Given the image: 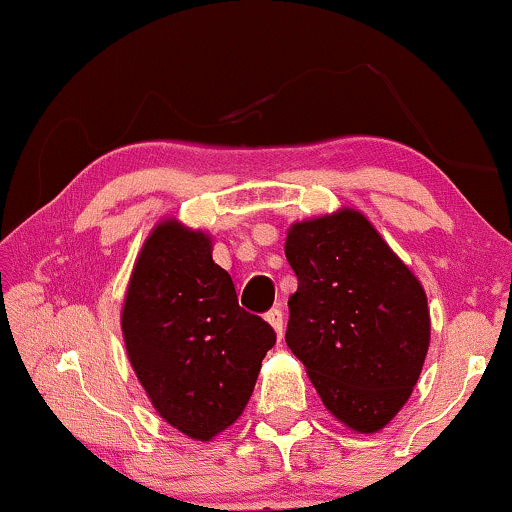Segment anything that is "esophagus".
Instances as JSON below:
<instances>
[{"label":"esophagus","instance_id":"obj_1","mask_svg":"<svg viewBox=\"0 0 512 512\" xmlns=\"http://www.w3.org/2000/svg\"><path fill=\"white\" fill-rule=\"evenodd\" d=\"M265 321L272 326V331L277 333V338H282L284 335V317H282V310H270L268 314H265Z\"/></svg>","mask_w":512,"mask_h":512}]
</instances>
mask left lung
<instances>
[{
  "label": "left lung",
  "instance_id": "obj_1",
  "mask_svg": "<svg viewBox=\"0 0 512 512\" xmlns=\"http://www.w3.org/2000/svg\"><path fill=\"white\" fill-rule=\"evenodd\" d=\"M284 254L298 277L286 345L338 422L382 431L408 403L429 352L422 282L352 207L291 223Z\"/></svg>",
  "mask_w": 512,
  "mask_h": 512
}]
</instances>
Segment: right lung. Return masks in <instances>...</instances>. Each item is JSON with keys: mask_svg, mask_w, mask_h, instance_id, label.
Wrapping results in <instances>:
<instances>
[{"mask_svg": "<svg viewBox=\"0 0 512 512\" xmlns=\"http://www.w3.org/2000/svg\"><path fill=\"white\" fill-rule=\"evenodd\" d=\"M121 331L158 415L202 443L237 422L275 345L270 324L237 305L209 233L174 216L153 226L137 254Z\"/></svg>", "mask_w": 512, "mask_h": 512, "instance_id": "right-lung-1", "label": "right lung"}]
</instances>
